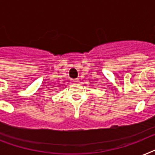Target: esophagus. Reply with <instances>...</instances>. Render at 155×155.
Wrapping results in <instances>:
<instances>
[{"instance_id": "34e87169", "label": "esophagus", "mask_w": 155, "mask_h": 155, "mask_svg": "<svg viewBox=\"0 0 155 155\" xmlns=\"http://www.w3.org/2000/svg\"><path fill=\"white\" fill-rule=\"evenodd\" d=\"M78 82H79L78 81H75V83H76V84H78Z\"/></svg>"}]
</instances>
